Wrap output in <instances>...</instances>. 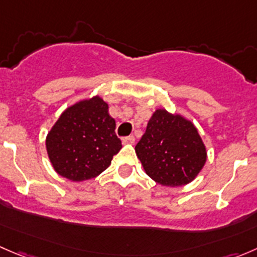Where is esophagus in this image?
<instances>
[{
    "label": "esophagus",
    "mask_w": 257,
    "mask_h": 257,
    "mask_svg": "<svg viewBox=\"0 0 257 257\" xmlns=\"http://www.w3.org/2000/svg\"><path fill=\"white\" fill-rule=\"evenodd\" d=\"M134 142H136V138H134L133 136H129V137H125V138H123V144H134Z\"/></svg>",
    "instance_id": "obj_1"
}]
</instances>
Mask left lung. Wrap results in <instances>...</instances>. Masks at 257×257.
Here are the masks:
<instances>
[{"instance_id": "left-lung-1", "label": "left lung", "mask_w": 257, "mask_h": 257, "mask_svg": "<svg viewBox=\"0 0 257 257\" xmlns=\"http://www.w3.org/2000/svg\"><path fill=\"white\" fill-rule=\"evenodd\" d=\"M145 173L164 186L190 183L203 169L206 149L191 121L158 109L136 145Z\"/></svg>"}]
</instances>
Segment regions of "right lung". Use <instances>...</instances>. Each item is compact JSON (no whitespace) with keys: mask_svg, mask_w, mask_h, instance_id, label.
<instances>
[{"mask_svg":"<svg viewBox=\"0 0 257 257\" xmlns=\"http://www.w3.org/2000/svg\"><path fill=\"white\" fill-rule=\"evenodd\" d=\"M49 160L61 177L72 181L95 178L121 149L115 120L99 97L67 108L46 139Z\"/></svg>","mask_w":257,"mask_h":257,"instance_id":"right-lung-1","label":"right lung"}]
</instances>
